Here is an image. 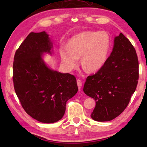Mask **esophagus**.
<instances>
[{"label": "esophagus", "mask_w": 147, "mask_h": 147, "mask_svg": "<svg viewBox=\"0 0 147 147\" xmlns=\"http://www.w3.org/2000/svg\"><path fill=\"white\" fill-rule=\"evenodd\" d=\"M82 84V81L80 80V79L77 80V85H78V89H81Z\"/></svg>", "instance_id": "1"}]
</instances>
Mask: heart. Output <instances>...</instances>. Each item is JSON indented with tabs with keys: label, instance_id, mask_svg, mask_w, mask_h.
Wrapping results in <instances>:
<instances>
[{
	"label": "heart",
	"instance_id": "heart-1",
	"mask_svg": "<svg viewBox=\"0 0 147 147\" xmlns=\"http://www.w3.org/2000/svg\"><path fill=\"white\" fill-rule=\"evenodd\" d=\"M110 38L104 31H86L71 38L67 46H61L59 53L61 61L67 70L72 71L82 65L90 72H96L102 67L108 58Z\"/></svg>",
	"mask_w": 147,
	"mask_h": 147
}]
</instances>
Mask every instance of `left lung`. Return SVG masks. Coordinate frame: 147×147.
Instances as JSON below:
<instances>
[{
	"label": "left lung",
	"instance_id": "left-lung-1",
	"mask_svg": "<svg viewBox=\"0 0 147 147\" xmlns=\"http://www.w3.org/2000/svg\"><path fill=\"white\" fill-rule=\"evenodd\" d=\"M139 79V61L136 49L120 33L105 64L97 73L88 76L84 92L94 98L93 120L109 121L123 112L135 92Z\"/></svg>",
	"mask_w": 147,
	"mask_h": 147
}]
</instances>
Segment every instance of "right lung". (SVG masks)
I'll return each mask as SVG.
<instances>
[{"instance_id": "add662e5", "label": "right lung", "mask_w": 147, "mask_h": 147, "mask_svg": "<svg viewBox=\"0 0 147 147\" xmlns=\"http://www.w3.org/2000/svg\"><path fill=\"white\" fill-rule=\"evenodd\" d=\"M52 48L45 32H31L16 51L13 65L14 89L22 107L44 123L60 120L67 101L78 91L75 76L52 70L41 58Z\"/></svg>"}]
</instances>
